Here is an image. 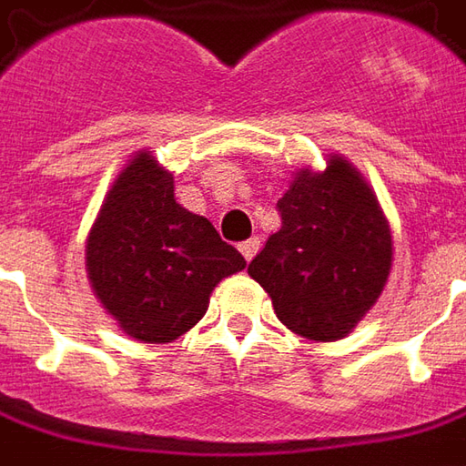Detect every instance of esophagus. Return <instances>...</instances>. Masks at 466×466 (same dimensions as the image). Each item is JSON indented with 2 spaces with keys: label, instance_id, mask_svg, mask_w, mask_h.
I'll return each instance as SVG.
<instances>
[{
  "label": "esophagus",
  "instance_id": "1",
  "mask_svg": "<svg viewBox=\"0 0 466 466\" xmlns=\"http://www.w3.org/2000/svg\"><path fill=\"white\" fill-rule=\"evenodd\" d=\"M258 249H259V237H249L247 242H242V245H239V252H242V258H245L247 262L258 255Z\"/></svg>",
  "mask_w": 466,
  "mask_h": 466
}]
</instances>
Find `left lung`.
Listing matches in <instances>:
<instances>
[{
	"mask_svg": "<svg viewBox=\"0 0 466 466\" xmlns=\"http://www.w3.org/2000/svg\"><path fill=\"white\" fill-rule=\"evenodd\" d=\"M283 227L247 273L300 337L337 341L362 321L388 283L390 224L362 173L339 155L326 170H299L278 201Z\"/></svg>",
	"mask_w": 466,
	"mask_h": 466,
	"instance_id": "left-lung-1",
	"label": "left lung"
}]
</instances>
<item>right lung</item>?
<instances>
[{"instance_id":"right-lung-1","label":"right lung","mask_w":466,"mask_h":466,"mask_svg":"<svg viewBox=\"0 0 466 466\" xmlns=\"http://www.w3.org/2000/svg\"><path fill=\"white\" fill-rule=\"evenodd\" d=\"M245 258L214 224L176 201L173 176L147 150L106 193L86 239V273L101 306L132 339L166 344L201 321Z\"/></svg>"}]
</instances>
